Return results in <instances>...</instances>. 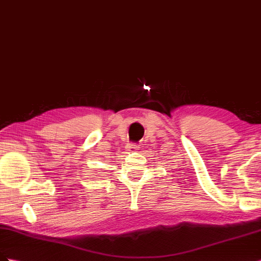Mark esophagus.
<instances>
[{"instance_id": "34e87169", "label": "esophagus", "mask_w": 261, "mask_h": 261, "mask_svg": "<svg viewBox=\"0 0 261 261\" xmlns=\"http://www.w3.org/2000/svg\"><path fill=\"white\" fill-rule=\"evenodd\" d=\"M130 149L132 150H138L139 149V146L137 144H132L130 145Z\"/></svg>"}]
</instances>
